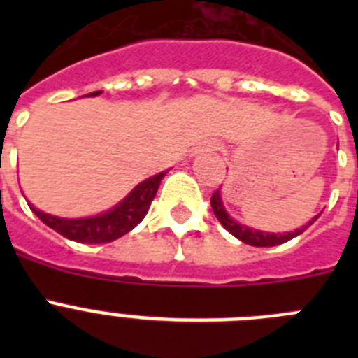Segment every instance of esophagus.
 Segmentation results:
<instances>
[{"mask_svg": "<svg viewBox=\"0 0 358 358\" xmlns=\"http://www.w3.org/2000/svg\"><path fill=\"white\" fill-rule=\"evenodd\" d=\"M206 148H210V150H220V145H218V143H208Z\"/></svg>", "mask_w": 358, "mask_h": 358, "instance_id": "obj_1", "label": "esophagus"}]
</instances>
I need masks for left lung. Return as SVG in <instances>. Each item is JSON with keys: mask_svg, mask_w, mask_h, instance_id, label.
<instances>
[{"mask_svg": "<svg viewBox=\"0 0 358 358\" xmlns=\"http://www.w3.org/2000/svg\"><path fill=\"white\" fill-rule=\"evenodd\" d=\"M211 210H213L215 217L218 218V222L222 224V226L229 231L231 235L236 236L238 240H242L243 243L255 245V248H273V245H280V243L289 242V240H292L294 236L301 235L306 227L312 226V224H314L315 220L319 218V215H317V217L312 218V220H310L306 226H303V229H296V231H292V233H283V235H281V233L280 235H276V233H264V231L251 229V227L242 226V224L235 222V220H233V218L226 213V210H224V204H222V199H220V188H218L217 192L211 195Z\"/></svg>", "mask_w": 358, "mask_h": 358, "instance_id": "1", "label": "left lung"}]
</instances>
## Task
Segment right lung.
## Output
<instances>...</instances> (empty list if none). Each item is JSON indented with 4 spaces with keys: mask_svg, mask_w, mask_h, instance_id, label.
I'll return each instance as SVG.
<instances>
[{
    "mask_svg": "<svg viewBox=\"0 0 358 358\" xmlns=\"http://www.w3.org/2000/svg\"><path fill=\"white\" fill-rule=\"evenodd\" d=\"M98 94H100V91H93L85 96H98ZM164 176H166V172L145 179L120 202L118 206L102 215H96V217L59 218L36 210L31 204H28V206L46 226L55 229L57 233H61L66 238L80 243H107L127 235L129 231L134 229L143 220Z\"/></svg>",
    "mask_w": 358,
    "mask_h": 358,
    "instance_id": "right-lung-1",
    "label": "right lung"
}]
</instances>
